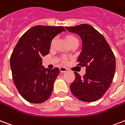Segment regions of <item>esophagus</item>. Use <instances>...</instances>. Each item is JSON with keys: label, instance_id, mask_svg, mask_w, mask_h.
I'll use <instances>...</instances> for the list:
<instances>
[{"label": "esophagus", "instance_id": "34e87169", "mask_svg": "<svg viewBox=\"0 0 125 125\" xmlns=\"http://www.w3.org/2000/svg\"><path fill=\"white\" fill-rule=\"evenodd\" d=\"M60 71L62 72V73H64V72H66L67 71V68H65V67H61L60 68Z\"/></svg>", "mask_w": 125, "mask_h": 125}]
</instances>
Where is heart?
I'll list each match as a JSON object with an SVG mask.
<instances>
[{"label":"heart","mask_w":125,"mask_h":125,"mask_svg":"<svg viewBox=\"0 0 125 125\" xmlns=\"http://www.w3.org/2000/svg\"><path fill=\"white\" fill-rule=\"evenodd\" d=\"M67 40H68V41L70 42L71 41H73V40H77V39L75 37H74V36H71V35H70V36H68V37H67ZM56 41V38H54V39L52 40V41L50 42V46H51V47H53V46H54ZM65 61H66V58H65V57H63V62H65Z\"/></svg>","instance_id":"b5f03b06"}]
</instances>
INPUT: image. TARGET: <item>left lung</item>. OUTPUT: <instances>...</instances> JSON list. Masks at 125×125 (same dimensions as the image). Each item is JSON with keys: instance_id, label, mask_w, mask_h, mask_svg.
<instances>
[{"instance_id": "1", "label": "left lung", "mask_w": 125, "mask_h": 125, "mask_svg": "<svg viewBox=\"0 0 125 125\" xmlns=\"http://www.w3.org/2000/svg\"><path fill=\"white\" fill-rule=\"evenodd\" d=\"M65 28L81 38L83 47L77 65L86 67L83 77L74 72L75 79L70 85L71 92L83 102L98 100L104 95L113 81L116 67L115 55L104 36L90 25Z\"/></svg>"}]
</instances>
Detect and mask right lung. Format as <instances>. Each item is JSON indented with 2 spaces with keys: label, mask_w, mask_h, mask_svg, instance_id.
Segmentation results:
<instances>
[{
  "label": "right lung",
  "mask_w": 125,
  "mask_h": 125,
  "mask_svg": "<svg viewBox=\"0 0 125 125\" xmlns=\"http://www.w3.org/2000/svg\"><path fill=\"white\" fill-rule=\"evenodd\" d=\"M65 29L63 27L37 25L29 29L18 42L10 57L14 83L27 102L41 104L49 98L60 69H44L42 58L49 53L50 42Z\"/></svg>",
  "instance_id": "right-lung-1"
}]
</instances>
